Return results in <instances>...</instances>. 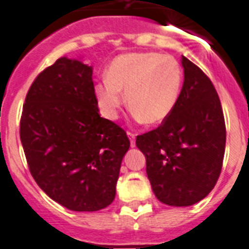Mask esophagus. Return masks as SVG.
<instances>
[{
  "label": "esophagus",
  "instance_id": "obj_1",
  "mask_svg": "<svg viewBox=\"0 0 249 249\" xmlns=\"http://www.w3.org/2000/svg\"><path fill=\"white\" fill-rule=\"evenodd\" d=\"M128 137H129V140H130V144H132V147H134V146H136V133L128 132Z\"/></svg>",
  "mask_w": 249,
  "mask_h": 249
}]
</instances>
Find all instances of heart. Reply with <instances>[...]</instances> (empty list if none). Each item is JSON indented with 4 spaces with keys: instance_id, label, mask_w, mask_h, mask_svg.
Returning <instances> with one entry per match:
<instances>
[{
    "instance_id": "obj_1",
    "label": "heart",
    "mask_w": 249,
    "mask_h": 249,
    "mask_svg": "<svg viewBox=\"0 0 249 249\" xmlns=\"http://www.w3.org/2000/svg\"><path fill=\"white\" fill-rule=\"evenodd\" d=\"M182 86V68L172 55L159 53H129L117 56L107 77L95 86V97L103 116L116 119L125 103L133 116L146 124L165 120L176 107Z\"/></svg>"
}]
</instances>
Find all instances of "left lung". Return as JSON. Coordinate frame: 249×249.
Returning a JSON list of instances; mask_svg holds the SVG:
<instances>
[{"mask_svg":"<svg viewBox=\"0 0 249 249\" xmlns=\"http://www.w3.org/2000/svg\"><path fill=\"white\" fill-rule=\"evenodd\" d=\"M182 66L185 81L176 107L136 140L156 197L174 207L195 204L212 191L226 144L224 111L212 81L185 56Z\"/></svg>","mask_w":249,"mask_h":249,"instance_id":"left-lung-1","label":"left lung"}]
</instances>
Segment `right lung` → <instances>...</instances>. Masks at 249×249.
<instances>
[{"mask_svg":"<svg viewBox=\"0 0 249 249\" xmlns=\"http://www.w3.org/2000/svg\"><path fill=\"white\" fill-rule=\"evenodd\" d=\"M93 70L60 58L29 88L20 141L29 172L53 200L76 212H95L115 199L121 160L130 141L101 117Z\"/></svg>","mask_w":249,"mask_h":249,"instance_id":"obj_1","label":"right lung"}]
</instances>
